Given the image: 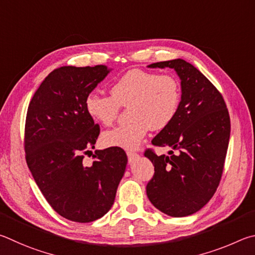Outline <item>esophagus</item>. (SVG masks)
I'll return each mask as SVG.
<instances>
[{
  "label": "esophagus",
  "instance_id": "34e87169",
  "mask_svg": "<svg viewBox=\"0 0 255 255\" xmlns=\"http://www.w3.org/2000/svg\"><path fill=\"white\" fill-rule=\"evenodd\" d=\"M127 154H128V162L135 161V160L139 158V154H137L136 152H132V151H128Z\"/></svg>",
  "mask_w": 255,
  "mask_h": 255
}]
</instances>
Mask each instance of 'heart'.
Masks as SVG:
<instances>
[{"mask_svg":"<svg viewBox=\"0 0 255 255\" xmlns=\"http://www.w3.org/2000/svg\"><path fill=\"white\" fill-rule=\"evenodd\" d=\"M111 96L91 93L85 98L87 114L105 127L113 124L121 107H128L130 120L103 133L105 146L135 149L150 130L159 131L172 122L180 104V85L170 74L131 69L112 84Z\"/></svg>","mask_w":255,"mask_h":255,"instance_id":"b5f03b06","label":"heart"}]
</instances>
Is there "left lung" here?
<instances>
[{"mask_svg":"<svg viewBox=\"0 0 255 255\" xmlns=\"http://www.w3.org/2000/svg\"><path fill=\"white\" fill-rule=\"evenodd\" d=\"M148 67L176 70L181 101L172 122L152 140L155 146L171 148L170 155H157L152 149L144 152L154 166L146 195L160 212L188 216L203 208L220 185L230 141V114L218 89L189 62L173 59Z\"/></svg>","mask_w":255,"mask_h":255,"instance_id":"8db88e82","label":"left lung"}]
</instances>
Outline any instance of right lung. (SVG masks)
Listing matches in <instances>:
<instances>
[{"instance_id":"right-lung-1","label":"right lung","mask_w":255,"mask_h":255,"mask_svg":"<svg viewBox=\"0 0 255 255\" xmlns=\"http://www.w3.org/2000/svg\"><path fill=\"white\" fill-rule=\"evenodd\" d=\"M110 69L64 66L52 70L31 100L24 128L26 164L49 205L67 220L96 221L110 211L128 163L123 149L92 152L100 125L85 110V98Z\"/></svg>"}]
</instances>
